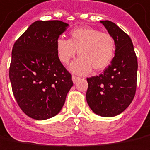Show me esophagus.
<instances>
[{
	"label": "esophagus",
	"instance_id": "1",
	"mask_svg": "<svg viewBox=\"0 0 150 150\" xmlns=\"http://www.w3.org/2000/svg\"><path fill=\"white\" fill-rule=\"evenodd\" d=\"M72 79H73V83H76L77 80H79L80 78H79L78 77H76V76H73V77H72Z\"/></svg>",
	"mask_w": 150,
	"mask_h": 150
}]
</instances>
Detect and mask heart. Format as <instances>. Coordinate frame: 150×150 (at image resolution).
<instances>
[{"label":"heart","mask_w":150,"mask_h":150,"mask_svg":"<svg viewBox=\"0 0 150 150\" xmlns=\"http://www.w3.org/2000/svg\"><path fill=\"white\" fill-rule=\"evenodd\" d=\"M59 60L68 64L77 54L80 56L70 66V70L80 75H87L93 68L101 71L106 68L114 58L115 43L112 36L91 27L74 29L69 40L59 37L55 42Z\"/></svg>","instance_id":"heart-1"}]
</instances>
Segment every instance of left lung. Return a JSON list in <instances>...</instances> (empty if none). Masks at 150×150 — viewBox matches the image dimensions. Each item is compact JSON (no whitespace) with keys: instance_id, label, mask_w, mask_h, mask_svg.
Returning <instances> with one entry per match:
<instances>
[{"instance_id":"1","label":"left lung","mask_w":150,"mask_h":150,"mask_svg":"<svg viewBox=\"0 0 150 150\" xmlns=\"http://www.w3.org/2000/svg\"><path fill=\"white\" fill-rule=\"evenodd\" d=\"M101 23L115 40V56L104 73L87 78L86 98L95 114L113 117L122 113L133 101L138 63L129 35L111 21Z\"/></svg>"}]
</instances>
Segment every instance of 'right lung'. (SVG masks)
<instances>
[{"label":"right lung","mask_w":150,"mask_h":150,"mask_svg":"<svg viewBox=\"0 0 150 150\" xmlns=\"http://www.w3.org/2000/svg\"><path fill=\"white\" fill-rule=\"evenodd\" d=\"M68 24L34 22L16 41L9 77L12 91L24 113L35 120L59 114L73 87L72 75L58 59L55 42Z\"/></svg>","instance_id":"right-lung-1"}]
</instances>
